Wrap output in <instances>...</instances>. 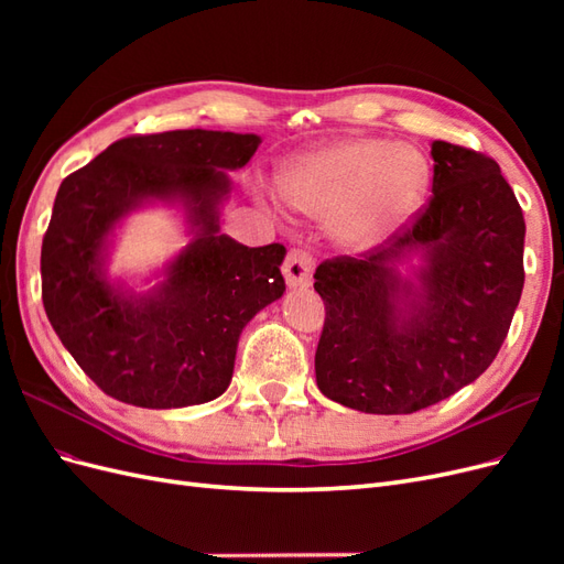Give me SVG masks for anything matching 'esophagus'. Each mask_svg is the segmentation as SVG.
<instances>
[{"label":"esophagus","mask_w":564,"mask_h":564,"mask_svg":"<svg viewBox=\"0 0 564 564\" xmlns=\"http://www.w3.org/2000/svg\"><path fill=\"white\" fill-rule=\"evenodd\" d=\"M313 268H315V261H313V256L308 251L292 249V251L286 253V261L282 265L286 284L292 286V289L311 286V282H313Z\"/></svg>","instance_id":"34e87169"}]
</instances>
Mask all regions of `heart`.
Returning a JSON list of instances; mask_svg holds the SVG:
<instances>
[{
  "instance_id": "heart-1",
  "label": "heart",
  "mask_w": 564,
  "mask_h": 564,
  "mask_svg": "<svg viewBox=\"0 0 564 564\" xmlns=\"http://www.w3.org/2000/svg\"><path fill=\"white\" fill-rule=\"evenodd\" d=\"M431 178V164L414 145L355 135L289 160L272 199L327 216L340 245L371 249L412 224Z\"/></svg>"
}]
</instances>
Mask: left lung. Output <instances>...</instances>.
I'll list each match as a JSON object with an SVG mask.
<instances>
[{"label":"left lung","instance_id":"8db88e82","mask_svg":"<svg viewBox=\"0 0 564 564\" xmlns=\"http://www.w3.org/2000/svg\"><path fill=\"white\" fill-rule=\"evenodd\" d=\"M433 199L412 230L324 261L317 388L365 414H414L494 362L524 286V218L499 164L431 143Z\"/></svg>","mask_w":564,"mask_h":564}]
</instances>
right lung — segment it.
<instances>
[{
    "label": "right lung",
    "instance_id": "1",
    "mask_svg": "<svg viewBox=\"0 0 564 564\" xmlns=\"http://www.w3.org/2000/svg\"><path fill=\"white\" fill-rule=\"evenodd\" d=\"M253 133L181 129L129 135L67 176L42 242V301L51 327L110 398L181 409L224 395L237 344L282 299V245L249 249L220 232L228 172ZM176 208L186 245L141 283L112 276L116 232L135 210Z\"/></svg>",
    "mask_w": 564,
    "mask_h": 564
}]
</instances>
